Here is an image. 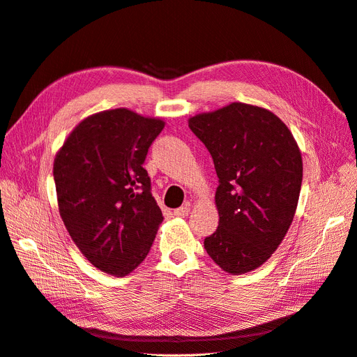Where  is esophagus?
Listing matches in <instances>:
<instances>
[{"instance_id": "34e87169", "label": "esophagus", "mask_w": 357, "mask_h": 357, "mask_svg": "<svg viewBox=\"0 0 357 357\" xmlns=\"http://www.w3.org/2000/svg\"><path fill=\"white\" fill-rule=\"evenodd\" d=\"M190 212H191V206H190V203H185V204H182L181 207L175 208L174 213H175L178 218H187V216L190 215Z\"/></svg>"}]
</instances>
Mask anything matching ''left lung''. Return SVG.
I'll list each match as a JSON object with an SVG mask.
<instances>
[{
    "label": "left lung",
    "instance_id": "1",
    "mask_svg": "<svg viewBox=\"0 0 357 357\" xmlns=\"http://www.w3.org/2000/svg\"><path fill=\"white\" fill-rule=\"evenodd\" d=\"M188 126L213 158L219 227L207 255L231 275L261 266L282 243L296 215L303 179L291 130L268 109L231 102L195 114Z\"/></svg>",
    "mask_w": 357,
    "mask_h": 357
}]
</instances>
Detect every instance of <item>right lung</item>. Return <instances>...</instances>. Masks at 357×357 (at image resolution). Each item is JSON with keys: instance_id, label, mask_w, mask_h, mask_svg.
Wrapping results in <instances>:
<instances>
[{"instance_id": "add662e5", "label": "right lung", "mask_w": 357, "mask_h": 357, "mask_svg": "<svg viewBox=\"0 0 357 357\" xmlns=\"http://www.w3.org/2000/svg\"><path fill=\"white\" fill-rule=\"evenodd\" d=\"M165 128L129 109L79 122L54 158L59 212L70 238L101 272L126 276L147 257L163 215L142 167Z\"/></svg>"}]
</instances>
